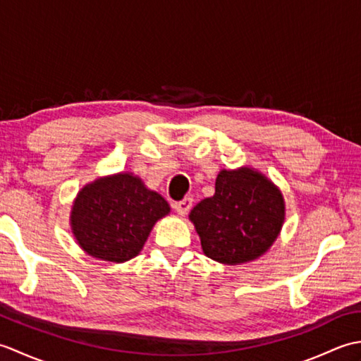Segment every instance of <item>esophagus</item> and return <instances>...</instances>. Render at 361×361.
<instances>
[{"label":"esophagus","mask_w":361,"mask_h":361,"mask_svg":"<svg viewBox=\"0 0 361 361\" xmlns=\"http://www.w3.org/2000/svg\"><path fill=\"white\" fill-rule=\"evenodd\" d=\"M192 198L190 197H186V198H183L181 202H178L175 204V209H176V212L180 214V216H186V214L189 212V209L192 208Z\"/></svg>","instance_id":"34e87169"}]
</instances>
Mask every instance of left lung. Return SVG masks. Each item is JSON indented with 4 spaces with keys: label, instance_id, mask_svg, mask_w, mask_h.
Returning <instances> with one entry per match:
<instances>
[{
    "label": "left lung",
    "instance_id": "left-lung-1",
    "mask_svg": "<svg viewBox=\"0 0 361 361\" xmlns=\"http://www.w3.org/2000/svg\"><path fill=\"white\" fill-rule=\"evenodd\" d=\"M203 252L220 264L260 257L278 239L286 219L281 190L251 167L220 171L216 194L190 211Z\"/></svg>",
    "mask_w": 361,
    "mask_h": 361
}]
</instances>
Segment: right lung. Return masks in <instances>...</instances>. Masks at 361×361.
I'll use <instances>...</instances> for the list:
<instances>
[{
	"label": "right lung",
	"instance_id": "right-lung-1",
	"mask_svg": "<svg viewBox=\"0 0 361 361\" xmlns=\"http://www.w3.org/2000/svg\"><path fill=\"white\" fill-rule=\"evenodd\" d=\"M171 212L155 190L121 172L83 186L73 203L71 229L87 255L121 264L140 255L153 225Z\"/></svg>",
	"mask_w": 361,
	"mask_h": 361
}]
</instances>
